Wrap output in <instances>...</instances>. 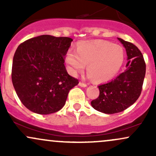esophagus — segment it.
I'll return each mask as SVG.
<instances>
[{
	"label": "esophagus",
	"mask_w": 156,
	"mask_h": 156,
	"mask_svg": "<svg viewBox=\"0 0 156 156\" xmlns=\"http://www.w3.org/2000/svg\"><path fill=\"white\" fill-rule=\"evenodd\" d=\"M79 86H80V87H87V84L85 83H83V82H80Z\"/></svg>",
	"instance_id": "1"
}]
</instances>
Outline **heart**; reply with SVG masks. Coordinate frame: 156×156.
Masks as SVG:
<instances>
[{
  "label": "heart",
  "mask_w": 156,
  "mask_h": 156,
  "mask_svg": "<svg viewBox=\"0 0 156 156\" xmlns=\"http://www.w3.org/2000/svg\"><path fill=\"white\" fill-rule=\"evenodd\" d=\"M65 60L73 76L82 73L87 65L89 78L95 81L105 82L114 78L125 61L122 46L108 41L96 39L84 41L77 44L76 51L69 49Z\"/></svg>",
  "instance_id": "obj_1"
}]
</instances>
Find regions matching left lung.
Instances as JSON below:
<instances>
[{
	"mask_svg": "<svg viewBox=\"0 0 156 156\" xmlns=\"http://www.w3.org/2000/svg\"><path fill=\"white\" fill-rule=\"evenodd\" d=\"M126 50L127 69L115 79L98 86L99 97L91 102L95 110L104 114H116L133 105L142 89L146 64L142 53L133 43L118 38Z\"/></svg>",
	"mask_w": 156,
	"mask_h": 156,
	"instance_id": "1",
	"label": "left lung"
}]
</instances>
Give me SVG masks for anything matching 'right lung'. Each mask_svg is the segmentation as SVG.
Segmentation results:
<instances>
[{"mask_svg":"<svg viewBox=\"0 0 156 156\" xmlns=\"http://www.w3.org/2000/svg\"><path fill=\"white\" fill-rule=\"evenodd\" d=\"M73 39L41 35L25 41L16 50L12 80L19 99L27 108L49 114L63 108L69 90L78 80L64 66Z\"/></svg>","mask_w":156,"mask_h":156,"instance_id":"add662e5","label":"right lung"}]
</instances>
